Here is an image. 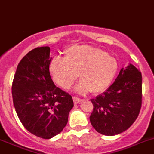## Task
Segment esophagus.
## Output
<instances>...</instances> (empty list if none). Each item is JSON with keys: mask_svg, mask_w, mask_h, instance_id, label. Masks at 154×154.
I'll return each instance as SVG.
<instances>
[{"mask_svg": "<svg viewBox=\"0 0 154 154\" xmlns=\"http://www.w3.org/2000/svg\"><path fill=\"white\" fill-rule=\"evenodd\" d=\"M73 102H74L75 104H77V103H80V102L82 100V99H80V98H78V97H77V96H73Z\"/></svg>", "mask_w": 154, "mask_h": 154, "instance_id": "34e87169", "label": "esophagus"}]
</instances>
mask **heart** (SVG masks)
I'll list each match as a JSON object with an SVG mask.
<instances>
[{
    "label": "heart",
    "instance_id": "heart-1",
    "mask_svg": "<svg viewBox=\"0 0 154 154\" xmlns=\"http://www.w3.org/2000/svg\"><path fill=\"white\" fill-rule=\"evenodd\" d=\"M49 72L59 86L68 89L80 73L81 81L76 87L81 94L106 91L118 69L117 60L107 52L88 45H74L66 49L64 59L54 57L49 63Z\"/></svg>",
    "mask_w": 154,
    "mask_h": 154
}]
</instances>
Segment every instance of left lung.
Segmentation results:
<instances>
[{
    "label": "left lung",
    "instance_id": "8db88e82",
    "mask_svg": "<svg viewBox=\"0 0 154 154\" xmlns=\"http://www.w3.org/2000/svg\"><path fill=\"white\" fill-rule=\"evenodd\" d=\"M142 73L130 64L122 68L105 92L91 99L90 121L99 133L115 135L126 131L138 117L142 106Z\"/></svg>",
    "mask_w": 154,
    "mask_h": 154
}]
</instances>
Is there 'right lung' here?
Here are the masks:
<instances>
[{
	"instance_id": "add662e5",
	"label": "right lung",
	"mask_w": 154,
	"mask_h": 154,
	"mask_svg": "<svg viewBox=\"0 0 154 154\" xmlns=\"http://www.w3.org/2000/svg\"><path fill=\"white\" fill-rule=\"evenodd\" d=\"M50 48L31 50L18 64L11 93L15 111L27 131L48 139L59 134L73 106L72 96L56 87L49 72Z\"/></svg>"
}]
</instances>
